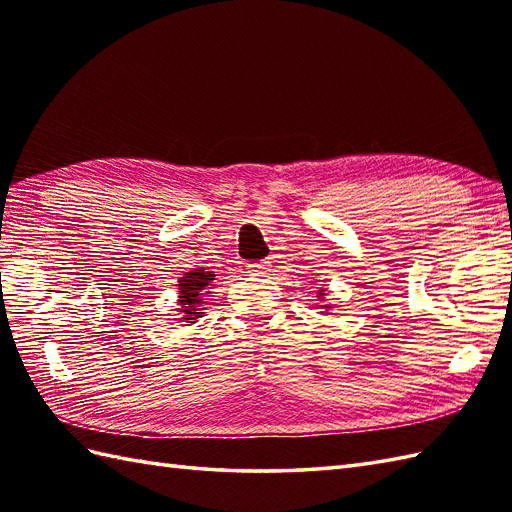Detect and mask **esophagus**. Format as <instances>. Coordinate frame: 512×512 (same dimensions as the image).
Returning a JSON list of instances; mask_svg holds the SVG:
<instances>
[{
  "label": "esophagus",
  "mask_w": 512,
  "mask_h": 512,
  "mask_svg": "<svg viewBox=\"0 0 512 512\" xmlns=\"http://www.w3.org/2000/svg\"><path fill=\"white\" fill-rule=\"evenodd\" d=\"M270 262H259V264H248V273L253 277H266L270 273Z\"/></svg>",
  "instance_id": "obj_1"
}]
</instances>
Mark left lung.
<instances>
[{
  "instance_id": "1",
  "label": "left lung",
  "mask_w": 512,
  "mask_h": 512,
  "mask_svg": "<svg viewBox=\"0 0 512 512\" xmlns=\"http://www.w3.org/2000/svg\"><path fill=\"white\" fill-rule=\"evenodd\" d=\"M317 299H319V301H325V288H323V286H321V288L317 290ZM321 308H323L325 312H328V314H330V310H332V306H330V303H323V306H321Z\"/></svg>"
}]
</instances>
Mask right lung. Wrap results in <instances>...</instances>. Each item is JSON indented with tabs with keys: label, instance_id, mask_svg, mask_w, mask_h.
Returning a JSON list of instances; mask_svg holds the SVG:
<instances>
[{
	"label": "right lung",
	"instance_id": "1",
	"mask_svg": "<svg viewBox=\"0 0 512 512\" xmlns=\"http://www.w3.org/2000/svg\"><path fill=\"white\" fill-rule=\"evenodd\" d=\"M215 275L211 270L204 268H195L184 273L178 281V314L180 319L178 323H195L200 317H204V306H206V297L209 295V286L213 284Z\"/></svg>",
	"mask_w": 512,
	"mask_h": 512
}]
</instances>
